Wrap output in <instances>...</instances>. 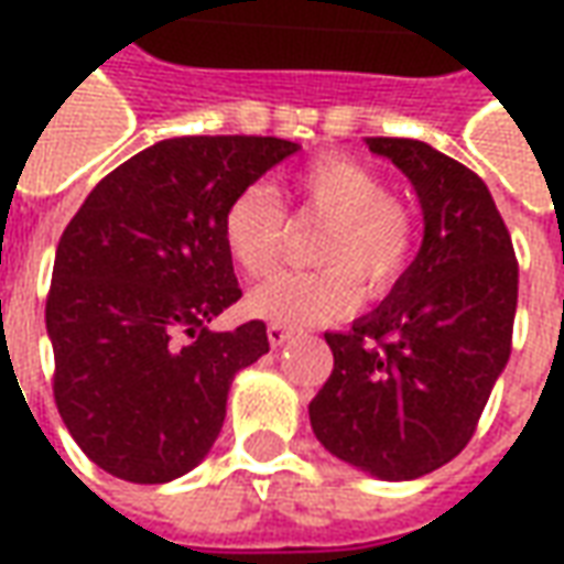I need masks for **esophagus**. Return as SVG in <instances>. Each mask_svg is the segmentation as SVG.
<instances>
[{
  "mask_svg": "<svg viewBox=\"0 0 564 564\" xmlns=\"http://www.w3.org/2000/svg\"><path fill=\"white\" fill-rule=\"evenodd\" d=\"M295 338L293 329H286V326H278V323H271L269 326V344L271 347H283V344H290Z\"/></svg>",
  "mask_w": 564,
  "mask_h": 564,
  "instance_id": "obj_1",
  "label": "esophagus"
}]
</instances>
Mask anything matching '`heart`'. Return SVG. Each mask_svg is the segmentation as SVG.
<instances>
[{
    "mask_svg": "<svg viewBox=\"0 0 564 564\" xmlns=\"http://www.w3.org/2000/svg\"><path fill=\"white\" fill-rule=\"evenodd\" d=\"M295 210L326 220L314 245L317 271H283L257 286L247 307L278 326H311L347 317L362 293L378 299L402 281L416 250L414 214L366 162L326 153L293 177ZM286 214L269 186L241 189L223 214V245L250 278L281 262Z\"/></svg>",
    "mask_w": 564,
    "mask_h": 564,
    "instance_id": "obj_1",
    "label": "heart"
}]
</instances>
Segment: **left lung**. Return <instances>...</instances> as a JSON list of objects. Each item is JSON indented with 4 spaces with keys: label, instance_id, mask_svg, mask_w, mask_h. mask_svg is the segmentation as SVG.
Here are the masks:
<instances>
[{
    "label": "left lung",
    "instance_id": "obj_1",
    "mask_svg": "<svg viewBox=\"0 0 564 564\" xmlns=\"http://www.w3.org/2000/svg\"><path fill=\"white\" fill-rule=\"evenodd\" d=\"M414 184L423 245L354 329L326 332L335 366L307 404L332 456L380 480H414L471 441L505 371L520 269L486 184L414 139H366Z\"/></svg>",
    "mask_w": 564,
    "mask_h": 564
}]
</instances>
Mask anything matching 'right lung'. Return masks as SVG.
<instances>
[{
	"instance_id": "add662e5",
	"label": "right lung",
	"mask_w": 564,
	"mask_h": 564,
	"mask_svg": "<svg viewBox=\"0 0 564 564\" xmlns=\"http://www.w3.org/2000/svg\"><path fill=\"white\" fill-rule=\"evenodd\" d=\"M295 150L262 135L156 141L66 226L44 307L54 399L102 471L169 484L214 447L232 378L269 354L262 319L208 329L241 299L223 214Z\"/></svg>"
}]
</instances>
